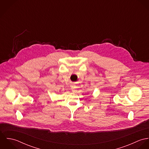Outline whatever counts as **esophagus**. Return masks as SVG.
Listing matches in <instances>:
<instances>
[{
	"instance_id": "34e87169",
	"label": "esophagus",
	"mask_w": 149,
	"mask_h": 149,
	"mask_svg": "<svg viewBox=\"0 0 149 149\" xmlns=\"http://www.w3.org/2000/svg\"><path fill=\"white\" fill-rule=\"evenodd\" d=\"M72 92H74V91H75V89H74L73 88H72Z\"/></svg>"
}]
</instances>
